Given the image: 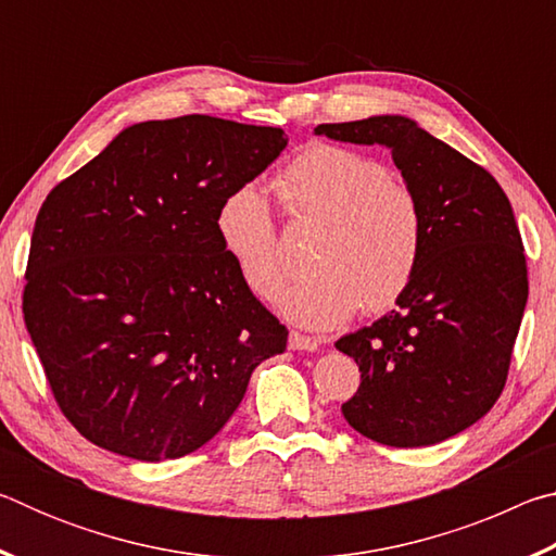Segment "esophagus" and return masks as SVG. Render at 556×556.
Returning a JSON list of instances; mask_svg holds the SVG:
<instances>
[{
  "instance_id": "obj_1",
  "label": "esophagus",
  "mask_w": 556,
  "mask_h": 556,
  "mask_svg": "<svg viewBox=\"0 0 556 556\" xmlns=\"http://www.w3.org/2000/svg\"><path fill=\"white\" fill-rule=\"evenodd\" d=\"M289 348H291V351H316L318 341L314 336H304L299 331H291L289 333Z\"/></svg>"
}]
</instances>
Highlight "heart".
<instances>
[{
    "mask_svg": "<svg viewBox=\"0 0 556 556\" xmlns=\"http://www.w3.org/2000/svg\"><path fill=\"white\" fill-rule=\"evenodd\" d=\"M271 191L291 220L318 223L312 267L277 291V308L312 328L338 326L357 308L384 312L404 296L425 255V213L392 168L341 144H314L281 166ZM225 255L255 296L281 279L275 215L255 186H240L215 211Z\"/></svg>",
    "mask_w": 556,
    "mask_h": 556,
    "instance_id": "b5f03b06",
    "label": "heart"
}]
</instances>
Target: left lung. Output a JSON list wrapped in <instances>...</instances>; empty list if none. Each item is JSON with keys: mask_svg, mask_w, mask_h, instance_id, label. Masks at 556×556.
<instances>
[{"mask_svg": "<svg viewBox=\"0 0 556 556\" xmlns=\"http://www.w3.org/2000/svg\"><path fill=\"white\" fill-rule=\"evenodd\" d=\"M382 144L425 213V255L397 308L336 348L361 370L341 412L384 446L439 444L476 425L505 388L527 304V262L501 184L402 115L318 125Z\"/></svg>", "mask_w": 556, "mask_h": 556, "instance_id": "obj_1", "label": "left lung"}]
</instances>
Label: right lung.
<instances>
[{"mask_svg": "<svg viewBox=\"0 0 556 556\" xmlns=\"http://www.w3.org/2000/svg\"><path fill=\"white\" fill-rule=\"evenodd\" d=\"M285 129L184 115L131 125L46 195L24 324L65 419L112 454L181 458L225 427L287 328L244 285L215 211Z\"/></svg>", "mask_w": 556, "mask_h": 556, "instance_id": "obj_1", "label": "right lung"}]
</instances>
